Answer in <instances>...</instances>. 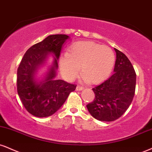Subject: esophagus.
<instances>
[{
	"label": "esophagus",
	"mask_w": 152,
	"mask_h": 152,
	"mask_svg": "<svg viewBox=\"0 0 152 152\" xmlns=\"http://www.w3.org/2000/svg\"><path fill=\"white\" fill-rule=\"evenodd\" d=\"M83 89L84 88L81 86H76V91H82L83 90Z\"/></svg>",
	"instance_id": "obj_1"
}]
</instances>
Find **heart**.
Wrapping results in <instances>:
<instances>
[{
    "label": "heart",
    "mask_w": 152,
    "mask_h": 152,
    "mask_svg": "<svg viewBox=\"0 0 152 152\" xmlns=\"http://www.w3.org/2000/svg\"><path fill=\"white\" fill-rule=\"evenodd\" d=\"M115 62L113 49L94 42H76L71 45L67 54L59 58L62 76L68 81L78 76L81 66L82 78L92 84L106 79L112 72Z\"/></svg>",
    "instance_id": "1"
}]
</instances>
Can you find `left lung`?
Masks as SVG:
<instances>
[{
	"instance_id": "8db88e82",
	"label": "left lung",
	"mask_w": 152,
	"mask_h": 152,
	"mask_svg": "<svg viewBox=\"0 0 152 152\" xmlns=\"http://www.w3.org/2000/svg\"><path fill=\"white\" fill-rule=\"evenodd\" d=\"M116 61L114 74L92 90L94 100L86 105L96 120L112 122L120 118L128 109L134 96L136 73L125 54L115 48Z\"/></svg>"
}]
</instances>
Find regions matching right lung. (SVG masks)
I'll use <instances>...</instances> for the list:
<instances>
[{"label": "right lung", "mask_w": 152, "mask_h": 152, "mask_svg": "<svg viewBox=\"0 0 152 152\" xmlns=\"http://www.w3.org/2000/svg\"><path fill=\"white\" fill-rule=\"evenodd\" d=\"M69 37L66 34L49 35L27 49L22 58L17 72V91L25 108L32 115L51 116L76 89V85L54 78L61 47ZM49 53L56 56L54 64L45 79L38 83L34 80L35 71Z\"/></svg>", "instance_id": "add662e5"}]
</instances>
